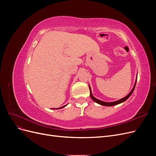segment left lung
Listing matches in <instances>:
<instances>
[{
	"label": "left lung",
	"instance_id": "left-lung-1",
	"mask_svg": "<svg viewBox=\"0 0 156 156\" xmlns=\"http://www.w3.org/2000/svg\"><path fill=\"white\" fill-rule=\"evenodd\" d=\"M136 79H137V75H136V80H135V84H134V86H133V88H132V90H131V91L128 94H127V95L126 97L120 99V100H117V101H112V102H105V101H101V100H98V99L96 98L95 97H94V96L92 95L91 88H90V85H88V86H89V88H90V97H91L92 100L93 101L96 102L97 103H98V104L103 105V106L111 107V106H114V105H118V104H120V103H123V102H124L126 100H127V99H128V98L130 97V96L131 95V94L133 93V90H134V89H135V85H136Z\"/></svg>",
	"mask_w": 156,
	"mask_h": 156
}]
</instances>
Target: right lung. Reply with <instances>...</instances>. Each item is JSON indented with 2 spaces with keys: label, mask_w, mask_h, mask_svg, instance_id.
Masks as SVG:
<instances>
[{
  "label": "right lung",
  "mask_w": 156,
  "mask_h": 156,
  "mask_svg": "<svg viewBox=\"0 0 156 156\" xmlns=\"http://www.w3.org/2000/svg\"><path fill=\"white\" fill-rule=\"evenodd\" d=\"M66 105H64V106H62V107H59V108H52V109H60V108H62L65 107L66 106Z\"/></svg>",
  "instance_id": "right-lung-1"
}]
</instances>
